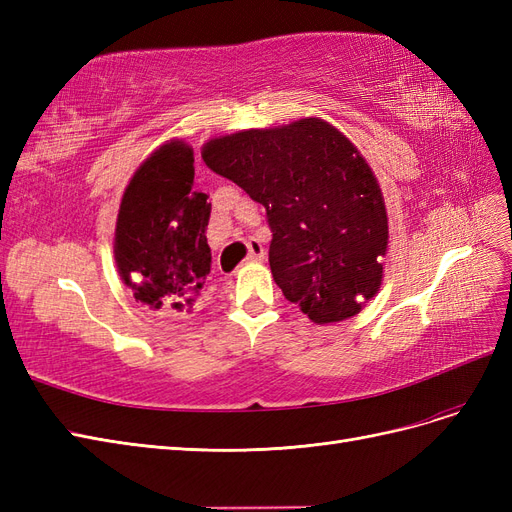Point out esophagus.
Instances as JSON below:
<instances>
[{
	"label": "esophagus",
	"mask_w": 512,
	"mask_h": 512,
	"mask_svg": "<svg viewBox=\"0 0 512 512\" xmlns=\"http://www.w3.org/2000/svg\"><path fill=\"white\" fill-rule=\"evenodd\" d=\"M247 262H260L262 258H265V247L260 245V241H256V239H252L250 243H247Z\"/></svg>",
	"instance_id": "obj_1"
}]
</instances>
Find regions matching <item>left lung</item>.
Returning <instances> with one entry per match:
<instances>
[{"label": "left lung", "mask_w": 512, "mask_h": 512, "mask_svg": "<svg viewBox=\"0 0 512 512\" xmlns=\"http://www.w3.org/2000/svg\"><path fill=\"white\" fill-rule=\"evenodd\" d=\"M203 160L265 205L273 280L314 324L348 320L376 297L389 218L374 170L344 132L303 117L211 138Z\"/></svg>", "instance_id": "obj_1"}]
</instances>
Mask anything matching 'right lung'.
<instances>
[{
    "instance_id": "obj_1",
    "label": "right lung",
    "mask_w": 512,
    "mask_h": 512,
    "mask_svg": "<svg viewBox=\"0 0 512 512\" xmlns=\"http://www.w3.org/2000/svg\"><path fill=\"white\" fill-rule=\"evenodd\" d=\"M211 203L194 188V149L170 138L134 170L115 224V262L136 301L188 316L211 271Z\"/></svg>"
}]
</instances>
